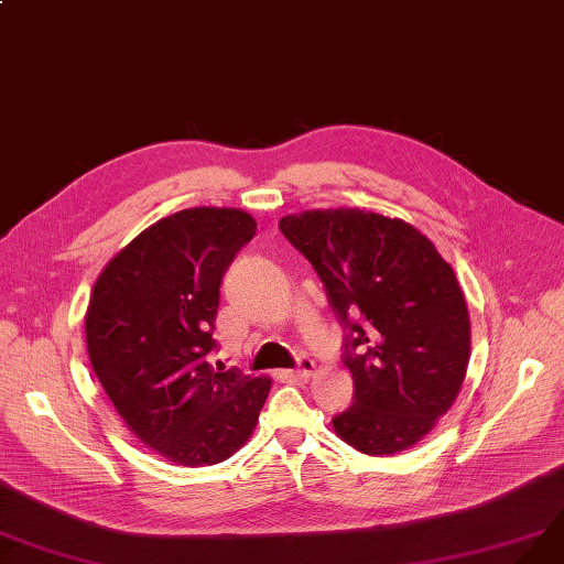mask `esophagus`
<instances>
[{"mask_svg":"<svg viewBox=\"0 0 564 564\" xmlns=\"http://www.w3.org/2000/svg\"><path fill=\"white\" fill-rule=\"evenodd\" d=\"M295 373H297L300 379L314 377V373H316V362L311 360V358H306V356H300V358H297V369H295Z\"/></svg>","mask_w":564,"mask_h":564,"instance_id":"1","label":"esophagus"}]
</instances>
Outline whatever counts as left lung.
I'll use <instances>...</instances> for the list:
<instances>
[{"instance_id":"8db88e82","label":"left lung","mask_w":564,"mask_h":564,"mask_svg":"<svg viewBox=\"0 0 564 564\" xmlns=\"http://www.w3.org/2000/svg\"><path fill=\"white\" fill-rule=\"evenodd\" d=\"M279 227L314 264L348 332L356 400L332 419L335 432L367 455L419 444L469 365V311L453 267L413 225L360 208H316Z\"/></svg>"}]
</instances>
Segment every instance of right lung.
<instances>
[{
  "label": "right lung",
  "mask_w": 564,
  "mask_h": 564,
  "mask_svg": "<svg viewBox=\"0 0 564 564\" xmlns=\"http://www.w3.org/2000/svg\"><path fill=\"white\" fill-rule=\"evenodd\" d=\"M253 235L241 208H183L145 227L95 281L93 369L120 419L170 463H223L258 425L271 379L206 362L223 274Z\"/></svg>",
  "instance_id": "obj_1"
}]
</instances>
